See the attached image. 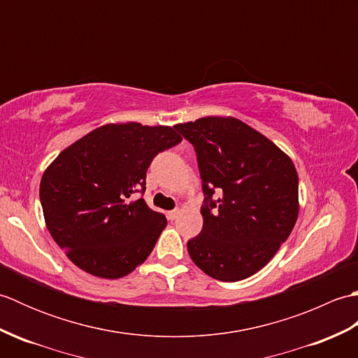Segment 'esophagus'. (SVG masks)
<instances>
[{
  "label": "esophagus",
  "mask_w": 358,
  "mask_h": 358,
  "mask_svg": "<svg viewBox=\"0 0 358 358\" xmlns=\"http://www.w3.org/2000/svg\"><path fill=\"white\" fill-rule=\"evenodd\" d=\"M178 215H180V209H173V210L167 212V218H169V220H175Z\"/></svg>",
  "instance_id": "34e87169"
}]
</instances>
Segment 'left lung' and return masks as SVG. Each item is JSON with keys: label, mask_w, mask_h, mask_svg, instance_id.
I'll return each mask as SVG.
<instances>
[{"label": "left lung", "mask_w": 358, "mask_h": 358, "mask_svg": "<svg viewBox=\"0 0 358 358\" xmlns=\"http://www.w3.org/2000/svg\"><path fill=\"white\" fill-rule=\"evenodd\" d=\"M194 146L203 229L189 255L209 277L238 281L271 262L299 215V175L275 144L237 118L173 126Z\"/></svg>", "instance_id": "8db88e82"}]
</instances>
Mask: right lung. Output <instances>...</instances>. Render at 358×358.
Masks as SVG:
<instances>
[{
  "label": "right lung",
  "instance_id": "obj_1",
  "mask_svg": "<svg viewBox=\"0 0 358 358\" xmlns=\"http://www.w3.org/2000/svg\"><path fill=\"white\" fill-rule=\"evenodd\" d=\"M181 136L169 126L106 124L64 149L44 172L40 200L48 229L80 269L120 278L154 249L167 220L146 201V172Z\"/></svg>",
  "mask_w": 358,
  "mask_h": 358
}]
</instances>
